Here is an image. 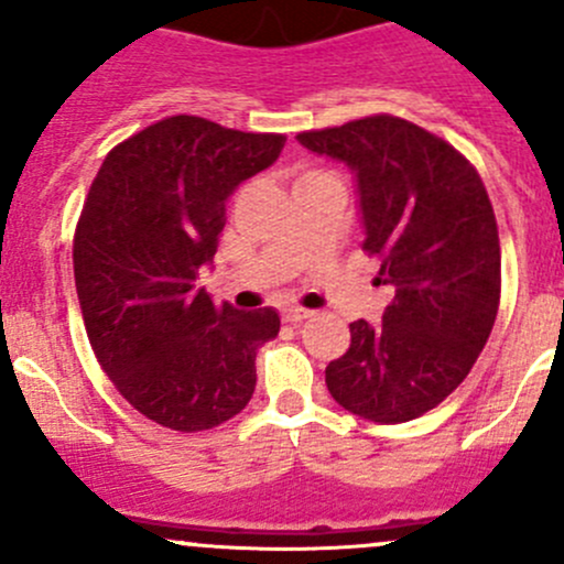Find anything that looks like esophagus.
<instances>
[{
    "label": "esophagus",
    "mask_w": 564,
    "mask_h": 564,
    "mask_svg": "<svg viewBox=\"0 0 564 564\" xmlns=\"http://www.w3.org/2000/svg\"><path fill=\"white\" fill-rule=\"evenodd\" d=\"M308 316H311L308 308H286V311H283V322H289V324H300V322H305Z\"/></svg>",
    "instance_id": "esophagus-1"
}]
</instances>
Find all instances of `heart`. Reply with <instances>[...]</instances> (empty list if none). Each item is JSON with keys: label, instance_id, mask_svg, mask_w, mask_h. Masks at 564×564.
Returning <instances> with one entry per match:
<instances>
[{"label": "heart", "instance_id": "1", "mask_svg": "<svg viewBox=\"0 0 564 564\" xmlns=\"http://www.w3.org/2000/svg\"><path fill=\"white\" fill-rule=\"evenodd\" d=\"M308 174H316V172H305V174H303V176H308Z\"/></svg>", "mask_w": 564, "mask_h": 564}]
</instances>
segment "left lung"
<instances>
[{"label":"left lung","mask_w":564,"mask_h":564,"mask_svg":"<svg viewBox=\"0 0 564 564\" xmlns=\"http://www.w3.org/2000/svg\"><path fill=\"white\" fill-rule=\"evenodd\" d=\"M297 141L357 176L362 250L395 297L382 324H349L324 371L329 395L373 423H406L445 401L491 335L502 256L491 198L456 147L390 113L305 130Z\"/></svg>","instance_id":"obj_1"}]
</instances>
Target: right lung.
<instances>
[{
	"mask_svg": "<svg viewBox=\"0 0 564 564\" xmlns=\"http://www.w3.org/2000/svg\"><path fill=\"white\" fill-rule=\"evenodd\" d=\"M286 135L176 113L113 147L73 237L84 327L119 395L163 429L196 434L248 406L272 308L215 305L196 286L226 202L278 161Z\"/></svg>",
	"mask_w": 564,
	"mask_h": 564,
	"instance_id": "obj_1",
	"label": "right lung"
}]
</instances>
